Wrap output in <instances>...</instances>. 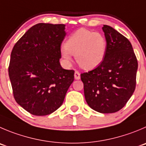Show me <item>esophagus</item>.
<instances>
[{
    "instance_id": "obj_1",
    "label": "esophagus",
    "mask_w": 146,
    "mask_h": 146,
    "mask_svg": "<svg viewBox=\"0 0 146 146\" xmlns=\"http://www.w3.org/2000/svg\"><path fill=\"white\" fill-rule=\"evenodd\" d=\"M74 79L77 80H80V74L78 71H76V72H74Z\"/></svg>"
}]
</instances>
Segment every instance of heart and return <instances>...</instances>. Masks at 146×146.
<instances>
[{
	"instance_id": "b5f03b06",
	"label": "heart",
	"mask_w": 146,
	"mask_h": 146,
	"mask_svg": "<svg viewBox=\"0 0 146 146\" xmlns=\"http://www.w3.org/2000/svg\"><path fill=\"white\" fill-rule=\"evenodd\" d=\"M107 41L102 34L81 29L70 36L60 52L66 64H70L74 55L79 66L92 69L102 64L106 55Z\"/></svg>"
}]
</instances>
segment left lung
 <instances>
[{
	"instance_id": "left-lung-1",
	"label": "left lung",
	"mask_w": 146,
	"mask_h": 146,
	"mask_svg": "<svg viewBox=\"0 0 146 146\" xmlns=\"http://www.w3.org/2000/svg\"><path fill=\"white\" fill-rule=\"evenodd\" d=\"M106 55L100 65L81 74L89 106L100 113L120 110L135 89L138 61L127 38L111 26L104 25Z\"/></svg>"
}]
</instances>
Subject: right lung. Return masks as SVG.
<instances>
[{"label":"right lung","mask_w":146,"mask_h":146,"mask_svg":"<svg viewBox=\"0 0 146 146\" xmlns=\"http://www.w3.org/2000/svg\"><path fill=\"white\" fill-rule=\"evenodd\" d=\"M64 30V24L34 25L11 51L8 74L15 100L34 115L56 111L74 81V71L63 69L59 62Z\"/></svg>","instance_id":"1"}]
</instances>
